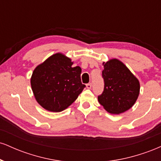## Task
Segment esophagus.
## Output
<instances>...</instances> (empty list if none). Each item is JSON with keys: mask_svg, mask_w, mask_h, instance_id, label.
Returning <instances> with one entry per match:
<instances>
[{"mask_svg": "<svg viewBox=\"0 0 161 161\" xmlns=\"http://www.w3.org/2000/svg\"><path fill=\"white\" fill-rule=\"evenodd\" d=\"M92 83H88V84L86 85V88H88V89H91V88H92Z\"/></svg>", "mask_w": 161, "mask_h": 161, "instance_id": "obj_1", "label": "esophagus"}]
</instances>
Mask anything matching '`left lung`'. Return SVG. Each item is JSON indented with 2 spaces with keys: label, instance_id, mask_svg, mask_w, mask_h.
I'll use <instances>...</instances> for the list:
<instances>
[{
  "label": "left lung",
  "instance_id": "1",
  "mask_svg": "<svg viewBox=\"0 0 161 161\" xmlns=\"http://www.w3.org/2000/svg\"><path fill=\"white\" fill-rule=\"evenodd\" d=\"M103 65L104 91L97 96V99L108 112L122 114L136 103L139 95V82L128 68L116 59L110 60Z\"/></svg>",
  "mask_w": 161,
  "mask_h": 161
}]
</instances>
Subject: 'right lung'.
Instances as JSON below:
<instances>
[{"instance_id": "obj_1", "label": "right lung", "mask_w": 161, "mask_h": 161, "mask_svg": "<svg viewBox=\"0 0 161 161\" xmlns=\"http://www.w3.org/2000/svg\"><path fill=\"white\" fill-rule=\"evenodd\" d=\"M62 53H55L35 69L31 86L36 101L52 112L65 110L86 87L81 82L82 69Z\"/></svg>"}]
</instances>
